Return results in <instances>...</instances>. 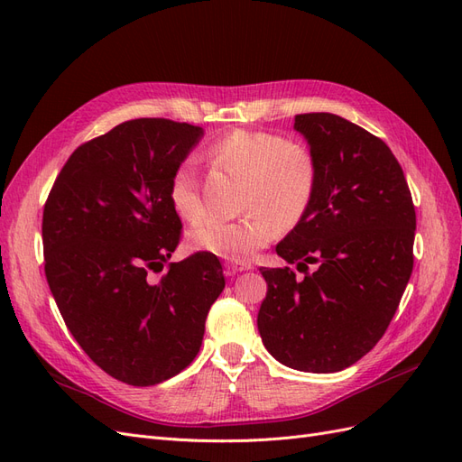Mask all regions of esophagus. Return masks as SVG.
Segmentation results:
<instances>
[{
    "label": "esophagus",
    "instance_id": "1",
    "mask_svg": "<svg viewBox=\"0 0 462 462\" xmlns=\"http://www.w3.org/2000/svg\"><path fill=\"white\" fill-rule=\"evenodd\" d=\"M227 275L233 277L239 272H246V270H253V263H227Z\"/></svg>",
    "mask_w": 462,
    "mask_h": 462
}]
</instances>
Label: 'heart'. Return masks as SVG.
Here are the masks:
<instances>
[{
	"instance_id": "obj_1",
	"label": "heart",
	"mask_w": 462,
	"mask_h": 462,
	"mask_svg": "<svg viewBox=\"0 0 462 462\" xmlns=\"http://www.w3.org/2000/svg\"><path fill=\"white\" fill-rule=\"evenodd\" d=\"M209 156L231 175L241 177L236 200L246 214L235 221L206 219L194 226L187 236L190 248L241 263L272 241L275 227H297L310 212L318 163L304 144L270 131L235 129L209 146ZM167 199L180 219L192 223L202 217L192 160L175 167Z\"/></svg>"
}]
</instances>
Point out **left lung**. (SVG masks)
Listing matches in <instances>:
<instances>
[{
	"label": "left lung",
	"instance_id": "obj_1",
	"mask_svg": "<svg viewBox=\"0 0 462 462\" xmlns=\"http://www.w3.org/2000/svg\"><path fill=\"white\" fill-rule=\"evenodd\" d=\"M295 129L318 163V189L275 250L304 277L260 268L268 295L258 331L282 365L331 374L372 351L393 319L412 273L416 212L382 138L333 114L295 116Z\"/></svg>",
	"mask_w": 462,
	"mask_h": 462
}]
</instances>
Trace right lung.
Listing matches in <instances>:
<instances>
[{
	"instance_id": "right-lung-1",
	"label": "right lung",
	"mask_w": 462,
	"mask_h": 462,
	"mask_svg": "<svg viewBox=\"0 0 462 462\" xmlns=\"http://www.w3.org/2000/svg\"><path fill=\"white\" fill-rule=\"evenodd\" d=\"M200 136L171 119L125 121L69 156L44 204L55 304L82 351L123 383L156 385L185 370L226 287L214 254L170 262L183 223L167 187Z\"/></svg>"
}]
</instances>
